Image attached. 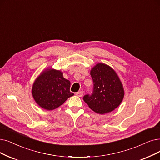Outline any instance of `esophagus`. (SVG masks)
<instances>
[{"label":"esophagus","mask_w":160,"mask_h":160,"mask_svg":"<svg viewBox=\"0 0 160 160\" xmlns=\"http://www.w3.org/2000/svg\"><path fill=\"white\" fill-rule=\"evenodd\" d=\"M75 94L78 96V97H82V94H83V92H82V91H80V92H77Z\"/></svg>","instance_id":"obj_1"}]
</instances>
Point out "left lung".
Masks as SVG:
<instances>
[{
  "label": "left lung",
  "instance_id": "obj_1",
  "mask_svg": "<svg viewBox=\"0 0 160 160\" xmlns=\"http://www.w3.org/2000/svg\"><path fill=\"white\" fill-rule=\"evenodd\" d=\"M94 82L92 94L85 95L84 101L98 114L110 113L121 103L125 95L122 82L116 72L104 63H97L91 69Z\"/></svg>",
  "mask_w": 160,
  "mask_h": 160
}]
</instances>
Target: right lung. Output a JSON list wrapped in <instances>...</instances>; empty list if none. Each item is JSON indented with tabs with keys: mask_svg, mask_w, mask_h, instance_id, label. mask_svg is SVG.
<instances>
[{
	"mask_svg": "<svg viewBox=\"0 0 160 160\" xmlns=\"http://www.w3.org/2000/svg\"><path fill=\"white\" fill-rule=\"evenodd\" d=\"M70 85L61 70L47 67L35 79L31 88L32 97L42 109L53 110L74 95L70 92Z\"/></svg>",
	"mask_w": 160,
	"mask_h": 160,
	"instance_id": "1",
	"label": "right lung"
}]
</instances>
